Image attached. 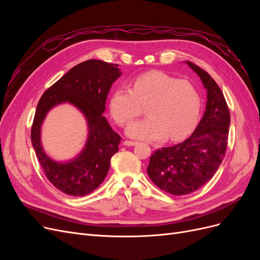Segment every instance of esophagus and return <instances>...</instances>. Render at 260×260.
I'll return each mask as SVG.
<instances>
[{"instance_id": "34e87169", "label": "esophagus", "mask_w": 260, "mask_h": 260, "mask_svg": "<svg viewBox=\"0 0 260 260\" xmlns=\"http://www.w3.org/2000/svg\"><path fill=\"white\" fill-rule=\"evenodd\" d=\"M123 145H125V146H135V145H137V142H133V141H124Z\"/></svg>"}]
</instances>
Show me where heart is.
Segmentation results:
<instances>
[{"mask_svg":"<svg viewBox=\"0 0 260 260\" xmlns=\"http://www.w3.org/2000/svg\"><path fill=\"white\" fill-rule=\"evenodd\" d=\"M145 119L128 125L127 136L143 141L185 138L199 120L201 100L186 80H177L158 70L136 77L131 89H116L109 96V111L117 123L131 122L145 105Z\"/></svg>","mask_w":260,"mask_h":260,"instance_id":"heart-1","label":"heart"}]
</instances>
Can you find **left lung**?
I'll return each instance as SVG.
<instances>
[{"mask_svg":"<svg viewBox=\"0 0 260 260\" xmlns=\"http://www.w3.org/2000/svg\"><path fill=\"white\" fill-rule=\"evenodd\" d=\"M196 73L206 90V108L190 138L151 156L147 175L160 190L172 195H186L212 178L222 162L230 127L225 99L209 74L191 61H184Z\"/></svg>","mask_w":260,"mask_h":260,"instance_id":"8db88e82","label":"left lung"}]
</instances>
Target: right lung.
I'll return each instance as SVG.
<instances>
[{
	"label": "right lung",
	"mask_w": 260,
	"mask_h": 260,
	"mask_svg": "<svg viewBox=\"0 0 260 260\" xmlns=\"http://www.w3.org/2000/svg\"><path fill=\"white\" fill-rule=\"evenodd\" d=\"M117 66L99 59L80 62L46 90L39 101L31 143L46 178L65 194L84 196L92 193L104 181L111 158L118 152L121 138L103 115L108 92L122 74ZM60 104L76 107L85 117L88 128L82 151L74 159L64 162L55 161L46 154L41 141L45 117Z\"/></svg>",
	"instance_id": "1"
}]
</instances>
